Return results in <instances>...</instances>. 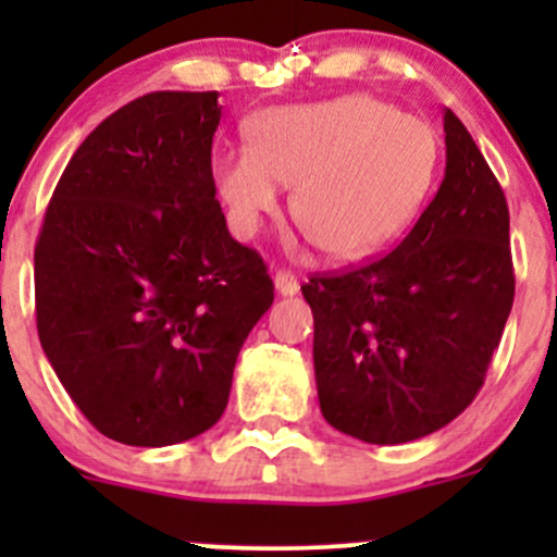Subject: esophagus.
<instances>
[{
	"label": "esophagus",
	"mask_w": 557,
	"mask_h": 557,
	"mask_svg": "<svg viewBox=\"0 0 557 557\" xmlns=\"http://www.w3.org/2000/svg\"><path fill=\"white\" fill-rule=\"evenodd\" d=\"M274 288L283 296H294L299 294V280H296V274L288 272V269H280V272H274Z\"/></svg>",
	"instance_id": "obj_1"
}]
</instances>
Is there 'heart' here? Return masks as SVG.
I'll use <instances>...</instances> for the list:
<instances>
[{"instance_id": "1", "label": "heart", "mask_w": 557, "mask_h": 557, "mask_svg": "<svg viewBox=\"0 0 557 557\" xmlns=\"http://www.w3.org/2000/svg\"><path fill=\"white\" fill-rule=\"evenodd\" d=\"M247 134L250 148L228 150L212 170L234 232L252 237L280 210L283 183H296V218L334 258L396 243L440 166L434 128L367 94L269 110Z\"/></svg>"}]
</instances>
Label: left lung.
<instances>
[{"label": "left lung", "mask_w": 557, "mask_h": 557, "mask_svg": "<svg viewBox=\"0 0 557 557\" xmlns=\"http://www.w3.org/2000/svg\"><path fill=\"white\" fill-rule=\"evenodd\" d=\"M440 190L383 258L301 285L323 418L369 445L420 440L485 383L515 301L509 207L453 110Z\"/></svg>", "instance_id": "left-lung-1"}]
</instances>
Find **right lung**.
<instances>
[{"instance_id":"obj_1","label":"right lung","mask_w":557,"mask_h":557,"mask_svg":"<svg viewBox=\"0 0 557 557\" xmlns=\"http://www.w3.org/2000/svg\"><path fill=\"white\" fill-rule=\"evenodd\" d=\"M218 91H153L66 164L35 247L37 334L99 434L132 447L221 420L267 263L226 228L212 180Z\"/></svg>"}]
</instances>
